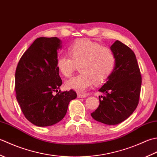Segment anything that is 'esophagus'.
<instances>
[{
	"instance_id": "esophagus-1",
	"label": "esophagus",
	"mask_w": 157,
	"mask_h": 157,
	"mask_svg": "<svg viewBox=\"0 0 157 157\" xmlns=\"http://www.w3.org/2000/svg\"><path fill=\"white\" fill-rule=\"evenodd\" d=\"M86 94H79V93H78V98H86Z\"/></svg>"
}]
</instances>
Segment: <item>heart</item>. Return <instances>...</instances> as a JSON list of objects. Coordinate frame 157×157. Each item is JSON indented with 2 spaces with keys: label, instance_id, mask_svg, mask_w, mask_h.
<instances>
[{
  "label": "heart",
  "instance_id": "obj_1",
  "mask_svg": "<svg viewBox=\"0 0 157 157\" xmlns=\"http://www.w3.org/2000/svg\"><path fill=\"white\" fill-rule=\"evenodd\" d=\"M69 55L59 56L56 67L61 75L69 78L78 66L81 73L67 81V88L83 92L95 83L104 82L111 75L115 63V55L109 48L87 39L75 42L68 48Z\"/></svg>",
  "mask_w": 157,
  "mask_h": 157
}]
</instances>
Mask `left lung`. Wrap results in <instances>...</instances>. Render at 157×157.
Returning <instances> with one entry per match:
<instances>
[{
  "mask_svg": "<svg viewBox=\"0 0 157 157\" xmlns=\"http://www.w3.org/2000/svg\"><path fill=\"white\" fill-rule=\"evenodd\" d=\"M115 63L113 72L99 92L100 105L91 116L106 125L125 121L136 110L140 94L142 76L132 50L119 40L111 46Z\"/></svg>",
  "mask_w": 157,
  "mask_h": 157,
  "instance_id": "left-lung-1",
  "label": "left lung"
}]
</instances>
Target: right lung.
I'll return each mask as SVG.
<instances>
[{
	"label": "right lung",
	"instance_id": "right-lung-1",
	"mask_svg": "<svg viewBox=\"0 0 157 157\" xmlns=\"http://www.w3.org/2000/svg\"><path fill=\"white\" fill-rule=\"evenodd\" d=\"M62 42L56 37L38 38L20 59L15 71L16 98L25 118L38 127L56 124L66 115L76 92H61L56 67ZM55 91L58 93L55 95Z\"/></svg>",
	"mask_w": 157,
	"mask_h": 157
}]
</instances>
